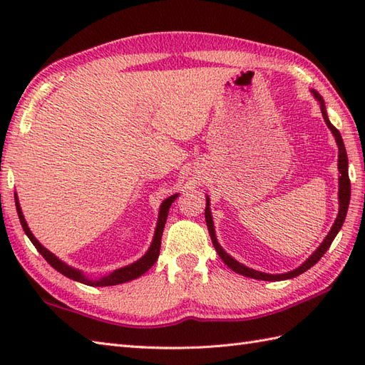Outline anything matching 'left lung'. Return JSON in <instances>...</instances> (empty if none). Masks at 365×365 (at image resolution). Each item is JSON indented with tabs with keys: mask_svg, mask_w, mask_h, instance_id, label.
Here are the masks:
<instances>
[{
	"mask_svg": "<svg viewBox=\"0 0 365 365\" xmlns=\"http://www.w3.org/2000/svg\"><path fill=\"white\" fill-rule=\"evenodd\" d=\"M312 94H314V97L317 100H319L320 110H322V114H323V119H324V122H327V125L329 127V130L332 131V135H334L336 143L339 145V173H340V177H339V215H337L334 224H332L329 234L327 235V238L323 240V243L319 247H317V251L304 263H302L301 267H298L297 269H293V271H289V273H284V274H267V273H260V271H255L252 268L245 267L243 263H240L235 259H232L230 255L220 246L218 240H216V235H215L213 220H212V213H210V202H208V200H210V199L207 197L205 221H207L208 234H210V238H212V243L215 246V250H216V252L220 254V257L222 259V262L226 263V265L232 271H235V273L242 274V276L252 277V279H260V281H285V279H292V277L299 276L301 273H304V271H307L309 268L314 267L315 263L323 257V254L329 250L332 240L336 238V235L339 234V230H340V227H342V224L345 221V216H346V212H348V205H350L351 185H350V177H348V157H346V150H345V145H344V139H342V136H340L339 130L334 125H332V123L328 119L327 108H324L323 97L317 91H312Z\"/></svg>",
	"mask_w": 365,
	"mask_h": 365,
	"instance_id": "8db88e82",
	"label": "left lung"
}]
</instances>
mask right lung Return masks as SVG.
I'll return each instance as SVG.
<instances>
[{
    "instance_id": "add662e5",
    "label": "right lung",
    "mask_w": 365,
    "mask_h": 365,
    "mask_svg": "<svg viewBox=\"0 0 365 365\" xmlns=\"http://www.w3.org/2000/svg\"><path fill=\"white\" fill-rule=\"evenodd\" d=\"M178 195H174L168 197L166 200H163V204L160 207V213H158V222H157V229H155V235L152 240V245L149 247V251L144 254V257L139 259L138 262L131 263V265H127L123 268H119L113 271L111 274H108L105 277H100V279H88L84 276L80 269H75L72 267L66 265L64 262H61L56 255L51 254L48 250H45V247L37 242V238L31 234V230L28 227V224L25 221V216L21 213V208L19 204V197H17V192H15V207H17V213H19V218L21 222V227L25 230V234L28 235V238L31 240V243L36 246V250L42 254V257L50 263V265L59 271L61 274L67 276L68 279H73V281H78L81 284H86V285H94V287H108V285H118V284H123V282H128V281H133V279L143 276L147 269H150L153 267V263L157 262L158 255H160V246H161V235H163V229H165V224L168 220V213H169V207L170 204L174 202L175 197Z\"/></svg>"
}]
</instances>
